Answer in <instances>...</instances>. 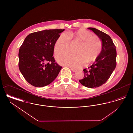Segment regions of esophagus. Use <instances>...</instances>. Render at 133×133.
Masks as SVG:
<instances>
[{"label": "esophagus", "instance_id": "esophagus-1", "mask_svg": "<svg viewBox=\"0 0 133 133\" xmlns=\"http://www.w3.org/2000/svg\"><path fill=\"white\" fill-rule=\"evenodd\" d=\"M70 69H71V70L72 72H75L76 71H77L76 69H73V68H70Z\"/></svg>", "mask_w": 133, "mask_h": 133}]
</instances>
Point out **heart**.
Returning a JSON list of instances; mask_svg holds the SVG:
<instances>
[{"label":"heart","instance_id":"heart-1","mask_svg":"<svg viewBox=\"0 0 133 133\" xmlns=\"http://www.w3.org/2000/svg\"><path fill=\"white\" fill-rule=\"evenodd\" d=\"M72 42L79 43L75 50L76 54L66 53L57 56V61L62 65L78 69L86 63L95 61L102 50L100 40L93 36L91 32L80 29L70 32L68 35L62 34L57 39L54 45L55 55L68 50Z\"/></svg>","mask_w":133,"mask_h":133}]
</instances>
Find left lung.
<instances>
[{
    "mask_svg": "<svg viewBox=\"0 0 133 133\" xmlns=\"http://www.w3.org/2000/svg\"><path fill=\"white\" fill-rule=\"evenodd\" d=\"M88 29L101 40L102 48L94 63L88 69L83 70L84 77L79 82L86 87L94 88L106 82L114 71L116 66L117 52L113 40L108 34L94 28Z\"/></svg>",
    "mask_w": 133,
    "mask_h": 133,
    "instance_id": "8db88e82",
    "label": "left lung"
}]
</instances>
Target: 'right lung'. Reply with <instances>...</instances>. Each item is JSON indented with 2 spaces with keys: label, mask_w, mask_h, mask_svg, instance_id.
Segmentation results:
<instances>
[{
  "label": "right lung",
  "mask_w": 133,
  "mask_h": 133,
  "mask_svg": "<svg viewBox=\"0 0 133 133\" xmlns=\"http://www.w3.org/2000/svg\"><path fill=\"white\" fill-rule=\"evenodd\" d=\"M64 29L33 32L26 37L20 47L19 70L31 85L42 87L52 82L62 67L53 56L55 42Z\"/></svg>",
  "instance_id": "add662e5"
}]
</instances>
